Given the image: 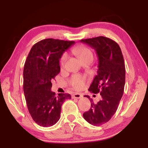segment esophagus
Instances as JSON below:
<instances>
[{
    "instance_id": "34e87169",
    "label": "esophagus",
    "mask_w": 148,
    "mask_h": 148,
    "mask_svg": "<svg viewBox=\"0 0 148 148\" xmlns=\"http://www.w3.org/2000/svg\"><path fill=\"white\" fill-rule=\"evenodd\" d=\"M72 97L73 99H80L82 97V95L79 93H75L72 95Z\"/></svg>"
}]
</instances>
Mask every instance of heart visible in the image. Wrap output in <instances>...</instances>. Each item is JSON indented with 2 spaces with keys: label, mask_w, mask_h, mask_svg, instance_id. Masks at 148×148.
<instances>
[{
  "label": "heart",
  "mask_w": 148,
  "mask_h": 148,
  "mask_svg": "<svg viewBox=\"0 0 148 148\" xmlns=\"http://www.w3.org/2000/svg\"><path fill=\"white\" fill-rule=\"evenodd\" d=\"M73 51L79 57V58L82 61H84L86 59L93 58V54H92L91 50L88 47L82 46V45H79V46L74 47ZM67 58H68V54L66 52H64V53H62L61 59H60V64H61V66L62 67L64 66ZM71 84L75 89H81L84 87L85 84V78L84 77L76 75V76L72 77V78L71 79Z\"/></svg>",
  "instance_id": "heart-1"
}]
</instances>
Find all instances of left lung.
<instances>
[{
    "mask_svg": "<svg viewBox=\"0 0 148 148\" xmlns=\"http://www.w3.org/2000/svg\"><path fill=\"white\" fill-rule=\"evenodd\" d=\"M96 51L99 59L97 75L89 91L95 94L100 92L101 101L95 104L91 101V108L83 114L84 118L95 126L110 121L118 108L124 91L125 67L121 50L116 42L104 36L81 40Z\"/></svg>",
    "mask_w": 148,
    "mask_h": 148,
    "instance_id": "obj_1",
    "label": "left lung"
}]
</instances>
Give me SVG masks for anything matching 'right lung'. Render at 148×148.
I'll list each match as a JSON object with an SVG mask.
<instances>
[{
  "instance_id": "1",
  "label": "right lung",
  "mask_w": 148,
  "mask_h": 148,
  "mask_svg": "<svg viewBox=\"0 0 148 148\" xmlns=\"http://www.w3.org/2000/svg\"><path fill=\"white\" fill-rule=\"evenodd\" d=\"M74 41L44 39L35 44L23 69V91L29 112L35 123L53 126L61 117L62 104L71 95L51 91V80L60 72L59 59Z\"/></svg>"
}]
</instances>
